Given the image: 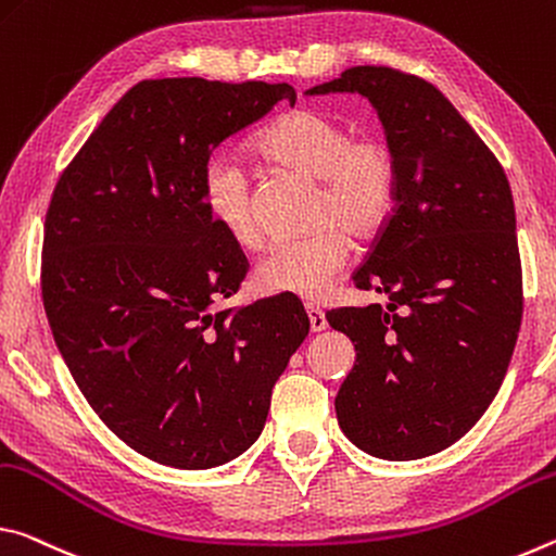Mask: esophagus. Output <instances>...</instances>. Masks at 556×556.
Wrapping results in <instances>:
<instances>
[{
	"mask_svg": "<svg viewBox=\"0 0 556 556\" xmlns=\"http://www.w3.org/2000/svg\"><path fill=\"white\" fill-rule=\"evenodd\" d=\"M305 313H307V320H311V330L313 332H323L327 327V320H325V313L320 311L317 305H305Z\"/></svg>",
	"mask_w": 556,
	"mask_h": 556,
	"instance_id": "34e87169",
	"label": "esophagus"
}]
</instances>
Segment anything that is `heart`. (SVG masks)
Listing matches in <instances>:
<instances>
[{
    "mask_svg": "<svg viewBox=\"0 0 556 556\" xmlns=\"http://www.w3.org/2000/svg\"><path fill=\"white\" fill-rule=\"evenodd\" d=\"M256 152L273 167L315 177L313 222L320 229L268 245L253 268V286L263 295L317 300L348 266L352 241L377 233L394 212L399 162L379 135H350L338 117L313 108L278 115L256 138ZM202 197L208 216L243 249L261 243L253 208V181L239 157L218 152L204 167Z\"/></svg>",
    "mask_w": 556,
    "mask_h": 556,
    "instance_id": "b5f03b06",
    "label": "heart"
}]
</instances>
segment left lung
<instances>
[{"instance_id": "left-lung-1", "label": "left lung", "mask_w": 556, "mask_h": 556, "mask_svg": "<svg viewBox=\"0 0 556 556\" xmlns=\"http://www.w3.org/2000/svg\"><path fill=\"white\" fill-rule=\"evenodd\" d=\"M325 93L369 98L399 162L394 212L352 276L389 305L327 313L357 350L334 412L369 456H433L485 414L520 332L513 192L495 154L429 80L354 66L307 90Z\"/></svg>"}]
</instances>
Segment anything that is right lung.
Segmentation results:
<instances>
[{"mask_svg":"<svg viewBox=\"0 0 556 556\" xmlns=\"http://www.w3.org/2000/svg\"><path fill=\"white\" fill-rule=\"evenodd\" d=\"M278 100L295 105V88L140 80L53 189L41 253L53 340L108 429L162 466L204 470L251 448L311 330L293 295L212 313L249 261L206 212L204 167Z\"/></svg>","mask_w":556,"mask_h":556,"instance_id":"1","label":"right lung"}]
</instances>
